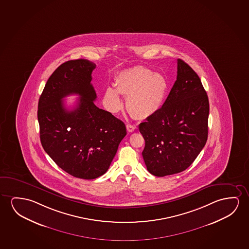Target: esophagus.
I'll return each mask as SVG.
<instances>
[{"instance_id": "obj_1", "label": "esophagus", "mask_w": 249, "mask_h": 249, "mask_svg": "<svg viewBox=\"0 0 249 249\" xmlns=\"http://www.w3.org/2000/svg\"><path fill=\"white\" fill-rule=\"evenodd\" d=\"M126 129H127L129 133H132V132H134V130L136 129V126H134V125H131V124H127L126 125Z\"/></svg>"}]
</instances>
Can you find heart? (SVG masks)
<instances>
[{
    "mask_svg": "<svg viewBox=\"0 0 249 249\" xmlns=\"http://www.w3.org/2000/svg\"><path fill=\"white\" fill-rule=\"evenodd\" d=\"M169 90L165 76L153 72L145 67L138 66L120 72L115 79V89L108 87L105 99L113 113L123 108L119 94L126 96L127 111L134 118L144 120L161 109Z\"/></svg>",
    "mask_w": 249,
    "mask_h": 249,
    "instance_id": "obj_1",
    "label": "heart"
}]
</instances>
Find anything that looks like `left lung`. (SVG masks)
I'll return each instance as SVG.
<instances>
[{
    "mask_svg": "<svg viewBox=\"0 0 249 249\" xmlns=\"http://www.w3.org/2000/svg\"><path fill=\"white\" fill-rule=\"evenodd\" d=\"M208 116L209 100L201 80L178 59L177 80L162 108L139 126L148 171L165 177L188 169L206 144Z\"/></svg>",
    "mask_w": 249,
    "mask_h": 249,
    "instance_id": "8db88e82",
    "label": "left lung"
}]
</instances>
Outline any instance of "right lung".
<instances>
[{
	"mask_svg": "<svg viewBox=\"0 0 249 249\" xmlns=\"http://www.w3.org/2000/svg\"><path fill=\"white\" fill-rule=\"evenodd\" d=\"M95 68L86 59L59 66L48 79L37 109L44 151L61 170L87 180L106 173L126 134L121 120L94 104L97 94L90 81ZM72 93L81 97L69 111L62 99Z\"/></svg>",
	"mask_w": 249,
	"mask_h": 249,
	"instance_id": "obj_1",
	"label": "right lung"
}]
</instances>
